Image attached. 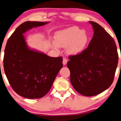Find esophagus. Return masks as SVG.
I'll use <instances>...</instances> for the list:
<instances>
[{"instance_id": "34e87169", "label": "esophagus", "mask_w": 121, "mask_h": 121, "mask_svg": "<svg viewBox=\"0 0 121 121\" xmlns=\"http://www.w3.org/2000/svg\"><path fill=\"white\" fill-rule=\"evenodd\" d=\"M67 62H68V60H67L66 58H63V64L64 65H66V64H67Z\"/></svg>"}]
</instances>
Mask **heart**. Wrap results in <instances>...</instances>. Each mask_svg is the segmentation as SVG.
I'll use <instances>...</instances> for the list:
<instances>
[{"instance_id": "obj_1", "label": "heart", "mask_w": 121, "mask_h": 121, "mask_svg": "<svg viewBox=\"0 0 121 121\" xmlns=\"http://www.w3.org/2000/svg\"><path fill=\"white\" fill-rule=\"evenodd\" d=\"M54 37L56 42H52V48L57 50L60 46L67 47V53L71 55H77L83 52L90 40L87 32L77 26L59 30Z\"/></svg>"}]
</instances>
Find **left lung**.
<instances>
[{
    "label": "left lung",
    "mask_w": 121,
    "mask_h": 121,
    "mask_svg": "<svg viewBox=\"0 0 121 121\" xmlns=\"http://www.w3.org/2000/svg\"><path fill=\"white\" fill-rule=\"evenodd\" d=\"M94 34L88 47L79 54L69 57L67 67L73 88L85 96H93L112 83L118 62L116 44L99 24L89 21Z\"/></svg>",
    "instance_id": "left-lung-1"
}]
</instances>
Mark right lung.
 Masks as SVG:
<instances>
[{
	"label": "right lung",
	"mask_w": 121,
	"mask_h": 121,
	"mask_svg": "<svg viewBox=\"0 0 121 121\" xmlns=\"http://www.w3.org/2000/svg\"><path fill=\"white\" fill-rule=\"evenodd\" d=\"M48 23L26 21L21 24L9 38L5 48L3 67L6 77L13 89L27 99L45 96L63 68L62 57H49L30 49L23 35L32 28Z\"/></svg>",
	"instance_id": "obj_1"
}]
</instances>
